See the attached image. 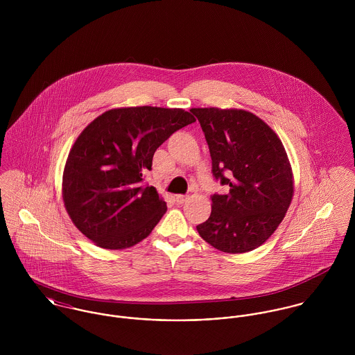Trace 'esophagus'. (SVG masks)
Returning <instances> with one entry per match:
<instances>
[{"mask_svg": "<svg viewBox=\"0 0 355 355\" xmlns=\"http://www.w3.org/2000/svg\"><path fill=\"white\" fill-rule=\"evenodd\" d=\"M175 201L179 203V205H182V203H184L187 201V196H182V194L175 196Z\"/></svg>", "mask_w": 355, "mask_h": 355, "instance_id": "esophagus-1", "label": "esophagus"}]
</instances>
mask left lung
<instances>
[{"mask_svg":"<svg viewBox=\"0 0 355 355\" xmlns=\"http://www.w3.org/2000/svg\"><path fill=\"white\" fill-rule=\"evenodd\" d=\"M224 196L213 194L209 218L197 225L205 242L224 253H248L276 231L293 200V171L273 130L242 109L193 107Z\"/></svg>","mask_w":355,"mask_h":355,"instance_id":"obj_1","label":"left lung"}]
</instances>
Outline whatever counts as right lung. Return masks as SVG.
<instances>
[{
  "instance_id": "obj_1",
  "label": "right lung",
  "mask_w": 355,
  "mask_h": 355,
  "mask_svg": "<svg viewBox=\"0 0 355 355\" xmlns=\"http://www.w3.org/2000/svg\"><path fill=\"white\" fill-rule=\"evenodd\" d=\"M183 109H110L93 120L68 154L62 200L76 228L97 246L131 248L149 236L166 211L157 190L144 184L154 152L194 123Z\"/></svg>"
}]
</instances>
